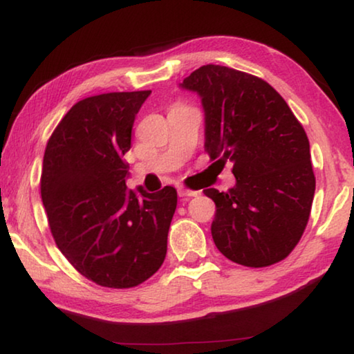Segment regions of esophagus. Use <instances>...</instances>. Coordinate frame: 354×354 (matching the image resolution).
I'll list each match as a JSON object with an SVG mask.
<instances>
[{"label":"esophagus","instance_id":"34e87169","mask_svg":"<svg viewBox=\"0 0 354 354\" xmlns=\"http://www.w3.org/2000/svg\"><path fill=\"white\" fill-rule=\"evenodd\" d=\"M199 192H194V189H188V188H178V196L180 198H193V196H198Z\"/></svg>","mask_w":354,"mask_h":354}]
</instances>
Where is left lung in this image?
Instances as JSON below:
<instances>
[{
  "label": "left lung",
  "mask_w": 354,
  "mask_h": 354,
  "mask_svg": "<svg viewBox=\"0 0 354 354\" xmlns=\"http://www.w3.org/2000/svg\"><path fill=\"white\" fill-rule=\"evenodd\" d=\"M205 113V150L214 165L232 162L236 185L204 189L216 205L212 237L234 263L266 268L301 241L315 194L310 144L274 86L242 71L205 64L183 79Z\"/></svg>",
  "instance_id": "obj_1"
}]
</instances>
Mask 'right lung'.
<instances>
[{
	"label": "right lung",
	"instance_id": "obj_1",
	"mask_svg": "<svg viewBox=\"0 0 354 354\" xmlns=\"http://www.w3.org/2000/svg\"><path fill=\"white\" fill-rule=\"evenodd\" d=\"M151 93L115 91L75 102L48 139L41 198L57 247L85 279L133 288L161 268L177 192L127 189L131 129Z\"/></svg>",
	"mask_w": 354,
	"mask_h": 354
}]
</instances>
